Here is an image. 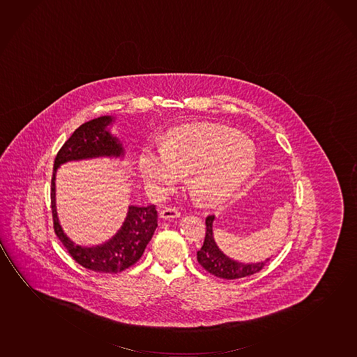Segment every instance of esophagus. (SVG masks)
Returning <instances> with one entry per match:
<instances>
[{"label":"esophagus","mask_w":357,"mask_h":357,"mask_svg":"<svg viewBox=\"0 0 357 357\" xmlns=\"http://www.w3.org/2000/svg\"><path fill=\"white\" fill-rule=\"evenodd\" d=\"M159 216L163 220L176 219V218L181 216V213L176 208H165V210L160 211Z\"/></svg>","instance_id":"1"}]
</instances>
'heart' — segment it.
I'll list each match as a JSON object with an SVG mask.
<instances>
[{"mask_svg": "<svg viewBox=\"0 0 357 357\" xmlns=\"http://www.w3.org/2000/svg\"><path fill=\"white\" fill-rule=\"evenodd\" d=\"M256 165L246 138L208 125H192L170 133L163 147L144 146L137 167L149 187L170 190L181 174L204 203H224L248 181Z\"/></svg>", "mask_w": 357, "mask_h": 357, "instance_id": "obj_1", "label": "heart"}]
</instances>
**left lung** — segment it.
<instances>
[{"instance_id": "obj_1", "label": "left lung", "mask_w": 357, "mask_h": 357, "mask_svg": "<svg viewBox=\"0 0 357 357\" xmlns=\"http://www.w3.org/2000/svg\"><path fill=\"white\" fill-rule=\"evenodd\" d=\"M214 220L215 215H208L205 220L206 235H205L203 246L197 252L199 264H202V267L206 269L208 273L224 280H237V278H243L247 275L257 273L266 264H268L271 258H267L257 264H242L227 257L215 242L214 230H213Z\"/></svg>"}]
</instances>
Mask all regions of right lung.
I'll return each mask as SVG.
<instances>
[{
	"label": "right lung",
	"instance_id": "1",
	"mask_svg": "<svg viewBox=\"0 0 357 357\" xmlns=\"http://www.w3.org/2000/svg\"><path fill=\"white\" fill-rule=\"evenodd\" d=\"M114 122L112 116H101L82 123L59 149L54 160L50 202L55 234L69 255L82 267L99 273H120L142 257L157 229V210L154 205H130L120 230L109 241L98 246H80L66 236L61 229L55 206V173L66 162L98 157H123L125 149L119 138L111 135L107 127Z\"/></svg>",
	"mask_w": 357,
	"mask_h": 357
}]
</instances>
